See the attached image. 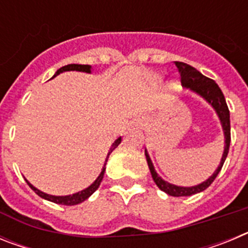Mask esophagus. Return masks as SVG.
I'll return each mask as SVG.
<instances>
[{
	"instance_id": "34e87169",
	"label": "esophagus",
	"mask_w": 248,
	"mask_h": 248,
	"mask_svg": "<svg viewBox=\"0 0 248 248\" xmlns=\"http://www.w3.org/2000/svg\"><path fill=\"white\" fill-rule=\"evenodd\" d=\"M139 124L140 125H143V120H139Z\"/></svg>"
}]
</instances>
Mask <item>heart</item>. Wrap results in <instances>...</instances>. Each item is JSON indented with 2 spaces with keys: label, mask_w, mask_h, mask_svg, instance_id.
<instances>
[{
  "label": "heart",
  "mask_w": 248,
  "mask_h": 248,
  "mask_svg": "<svg viewBox=\"0 0 248 248\" xmlns=\"http://www.w3.org/2000/svg\"><path fill=\"white\" fill-rule=\"evenodd\" d=\"M154 78H155V79H156V80L161 79V77H160L159 74H155ZM175 89H176V84H175V83H170V84H169V91H170V92H174Z\"/></svg>",
  "instance_id": "obj_1"
}]
</instances>
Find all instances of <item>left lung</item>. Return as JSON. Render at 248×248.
<instances>
[{
  "label": "left lung",
  "mask_w": 248,
  "mask_h": 248,
  "mask_svg": "<svg viewBox=\"0 0 248 248\" xmlns=\"http://www.w3.org/2000/svg\"><path fill=\"white\" fill-rule=\"evenodd\" d=\"M175 64H176L177 69L180 72L181 84H183L184 88L190 89V92L198 94L199 97L206 100L214 108V110L216 111L218 119H220L221 126H222L223 137H225V148H223L222 157H221V161L218 164L217 169L215 170L214 174L209 179H206L205 181H202L201 184H198V185L195 186H177L161 179V176H159V174L155 170L154 164L151 161L150 156H149V153L145 149L146 161H148V166L150 169L151 176H153L154 183L165 194L170 195V196H175V198H179V196H191V195L203 191L216 179V176L221 171V169H222V165L225 163V160H226L227 154H229L230 141H231V126H230V110L227 108L226 100H225V97H223V93L221 92L220 87L215 83V80L205 77L198 69H195L194 67L186 64V63L175 62Z\"/></svg>",
  "instance_id": "obj_1"
}]
</instances>
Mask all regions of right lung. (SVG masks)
<instances>
[{"mask_svg": "<svg viewBox=\"0 0 248 248\" xmlns=\"http://www.w3.org/2000/svg\"><path fill=\"white\" fill-rule=\"evenodd\" d=\"M69 71L92 73V65H88V64H68V65H64V67L59 68L58 71L54 73V76L52 77V78L57 77L58 74L63 73V72H69ZM120 143H122V137L118 138V139L115 140L113 144H111L110 149H109V151H108V155H107V157H105L104 165H103V169H102V171H100L99 176H98L97 179L94 180L93 184H91L88 187H85V189L82 190V191H78V192H76V194H73V195H67V196H54V195L46 194V192L38 190L37 187H34V186L32 185V184H31L28 180H26V183L28 184V186H30L31 189L33 190V191L36 192L38 196H41V198L45 199V200H48V201H50V202H54V203H59V205H67V206L78 205V203H80V202H83V201L87 200V199H88L89 196H91V195L93 194V192L95 191L98 187H99L100 183H102V180H103V176H104L105 165H107V161H108V159H109V155L111 154V151L117 148V146L119 145Z\"/></svg>", "mask_w": 248, "mask_h": 248, "instance_id": "obj_1", "label": "right lung"}]
</instances>
